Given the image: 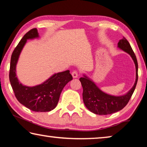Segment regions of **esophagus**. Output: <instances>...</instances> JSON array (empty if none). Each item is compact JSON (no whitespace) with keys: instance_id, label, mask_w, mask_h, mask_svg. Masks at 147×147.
<instances>
[{"instance_id":"esophagus-1","label":"esophagus","mask_w":147,"mask_h":147,"mask_svg":"<svg viewBox=\"0 0 147 147\" xmlns=\"http://www.w3.org/2000/svg\"><path fill=\"white\" fill-rule=\"evenodd\" d=\"M72 76H73V77L74 78H77V77H78V72L77 71H73V73H72Z\"/></svg>"}]
</instances>
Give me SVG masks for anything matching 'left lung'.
I'll return each mask as SVG.
<instances>
[{
    "label": "left lung",
    "mask_w": 147,
    "mask_h": 147,
    "mask_svg": "<svg viewBox=\"0 0 147 147\" xmlns=\"http://www.w3.org/2000/svg\"><path fill=\"white\" fill-rule=\"evenodd\" d=\"M118 47L130 54L136 65V78L135 84L127 93L122 96L110 95L102 91L96 84L86 75L80 78L83 88L82 96L84 104L89 111L97 115H108L124 108L130 100L138 82V61L130 43L125 38H123L119 40Z\"/></svg>",
    "instance_id": "1"
}]
</instances>
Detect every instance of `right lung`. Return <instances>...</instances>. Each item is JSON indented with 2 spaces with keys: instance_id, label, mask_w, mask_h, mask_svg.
Segmentation results:
<instances>
[{
  "instance_id": "right-lung-1",
  "label": "right lung",
  "mask_w": 147,
  "mask_h": 147,
  "mask_svg": "<svg viewBox=\"0 0 147 147\" xmlns=\"http://www.w3.org/2000/svg\"><path fill=\"white\" fill-rule=\"evenodd\" d=\"M38 30L33 28L24 35L11 54L9 78L15 96L20 103L37 112H47L56 107L65 86L73 80L69 70L56 73L39 85L28 87L20 83L16 76V65L27 39L38 38Z\"/></svg>"
}]
</instances>
